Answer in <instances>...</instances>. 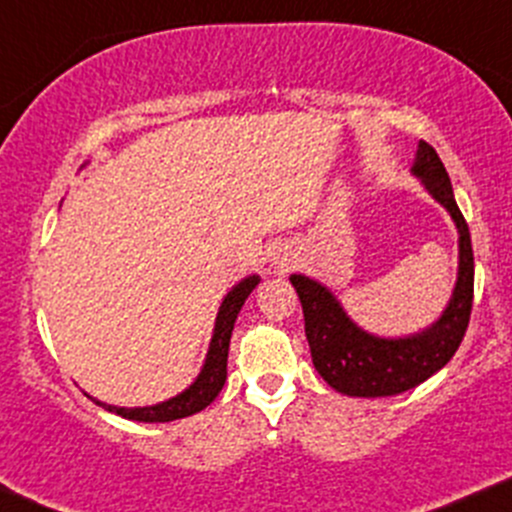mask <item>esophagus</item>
Instances as JSON below:
<instances>
[{"label": "esophagus", "mask_w": 512, "mask_h": 512, "mask_svg": "<svg viewBox=\"0 0 512 512\" xmlns=\"http://www.w3.org/2000/svg\"><path fill=\"white\" fill-rule=\"evenodd\" d=\"M275 265H277V270H287V267H289V257L287 255L275 257Z\"/></svg>", "instance_id": "obj_1"}]
</instances>
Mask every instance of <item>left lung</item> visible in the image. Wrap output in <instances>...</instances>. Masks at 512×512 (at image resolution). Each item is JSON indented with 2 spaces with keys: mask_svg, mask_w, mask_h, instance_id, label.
<instances>
[{
  "mask_svg": "<svg viewBox=\"0 0 512 512\" xmlns=\"http://www.w3.org/2000/svg\"><path fill=\"white\" fill-rule=\"evenodd\" d=\"M411 173L421 178L428 193L451 213L458 227V280L438 322L411 337H374L356 327L327 287L304 275L289 277L302 302L304 334H307L314 369L339 394L376 399V396H396L414 389L451 361L471 322V232L453 198L451 178L438 153L426 141L418 143Z\"/></svg>",
  "mask_w": 512,
  "mask_h": 512,
  "instance_id": "8db88e82",
  "label": "left lung"
}]
</instances>
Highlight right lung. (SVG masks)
I'll use <instances>...</instances> for the list:
<instances>
[{
  "label": "right lung",
  "instance_id": "right-lung-1",
  "mask_svg": "<svg viewBox=\"0 0 512 512\" xmlns=\"http://www.w3.org/2000/svg\"><path fill=\"white\" fill-rule=\"evenodd\" d=\"M260 277L252 275L245 277L240 285H235L227 292V297L220 304L218 319H215V332L213 339H210L208 356H205L203 371L198 374V379L183 391V394L173 396V399L163 401V404L156 406H143V409H123V406H111L103 404V401H96L98 406H103L111 414H118L123 418H131V421H143V423H165L175 421V418L193 416L198 411H203L205 406H210L215 401V396L223 389L227 379V349H230V337L232 327H235V319L240 314L242 304L250 297L252 289L257 287Z\"/></svg>",
  "mask_w": 512,
  "mask_h": 512
}]
</instances>
